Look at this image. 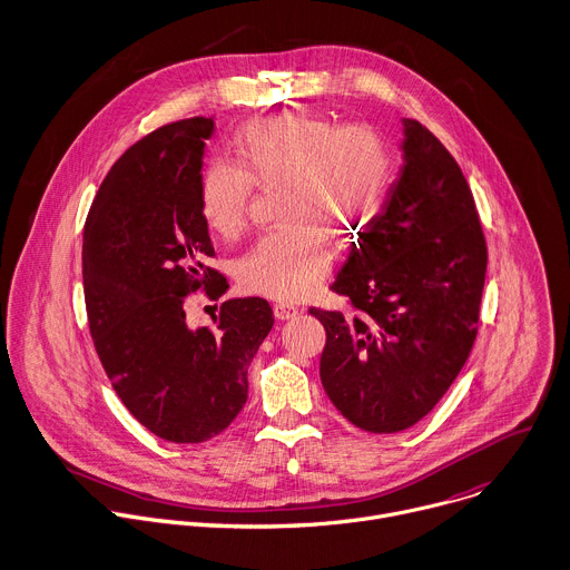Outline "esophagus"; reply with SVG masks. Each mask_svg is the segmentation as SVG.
Returning <instances> with one entry per match:
<instances>
[{"mask_svg": "<svg viewBox=\"0 0 570 570\" xmlns=\"http://www.w3.org/2000/svg\"><path fill=\"white\" fill-rule=\"evenodd\" d=\"M298 314V307H294V305H289V303H276L274 305V316L278 318V321H289V318H294Z\"/></svg>", "mask_w": 570, "mask_h": 570, "instance_id": "obj_1", "label": "esophagus"}]
</instances>
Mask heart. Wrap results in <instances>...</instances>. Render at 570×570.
Here are the masks:
<instances>
[{"label": "heart", "instance_id": "obj_1", "mask_svg": "<svg viewBox=\"0 0 570 570\" xmlns=\"http://www.w3.org/2000/svg\"><path fill=\"white\" fill-rule=\"evenodd\" d=\"M236 164L202 173V210L210 229L236 238L249 222L254 186L281 188L283 229L261 238L238 265L240 285L274 301H303L334 265V240L357 238L384 206L393 150L371 126H344L285 111L243 128Z\"/></svg>", "mask_w": 570, "mask_h": 570}]
</instances>
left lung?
<instances>
[{
  "label": "left lung",
  "instance_id": "1",
  "mask_svg": "<svg viewBox=\"0 0 570 570\" xmlns=\"http://www.w3.org/2000/svg\"><path fill=\"white\" fill-rule=\"evenodd\" d=\"M402 126L400 175L330 287L348 296L353 312L309 309L325 327L323 389L371 433L413 426L459 377L488 269L461 166L422 124Z\"/></svg>",
  "mask_w": 570,
  "mask_h": 570
}]
</instances>
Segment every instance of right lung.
Listing matches in <instances>:
<instances>
[{
	"label": "right lung",
	"mask_w": 570,
	"mask_h": 570,
	"mask_svg": "<svg viewBox=\"0 0 570 570\" xmlns=\"http://www.w3.org/2000/svg\"><path fill=\"white\" fill-rule=\"evenodd\" d=\"M213 119L164 126L111 166L82 234V285L98 360L128 411L155 435L195 444L247 402V368L274 325L265 298H229L213 327H190L186 298L226 278L202 210V157Z\"/></svg>",
	"instance_id": "1"
}]
</instances>
